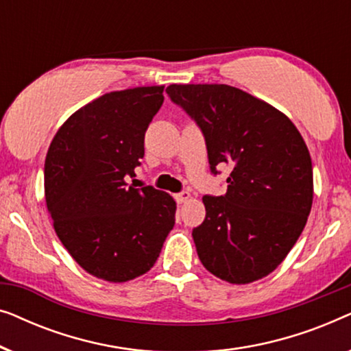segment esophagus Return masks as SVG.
Instances as JSON below:
<instances>
[{
  "label": "esophagus",
  "mask_w": 351,
  "mask_h": 351,
  "mask_svg": "<svg viewBox=\"0 0 351 351\" xmlns=\"http://www.w3.org/2000/svg\"><path fill=\"white\" fill-rule=\"evenodd\" d=\"M174 198L177 201V204H182V203H185V201H189L191 198V195L189 193V191H182V193H177Z\"/></svg>",
  "instance_id": "34e87169"
}]
</instances>
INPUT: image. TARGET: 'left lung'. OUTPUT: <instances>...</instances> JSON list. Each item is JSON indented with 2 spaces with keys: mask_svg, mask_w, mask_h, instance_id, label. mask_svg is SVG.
Returning <instances> with one entry per match:
<instances>
[{
  "mask_svg": "<svg viewBox=\"0 0 351 351\" xmlns=\"http://www.w3.org/2000/svg\"><path fill=\"white\" fill-rule=\"evenodd\" d=\"M198 124L213 174L230 166L227 193L203 196L193 241L208 271L232 285L270 275L299 239L313 203L310 152L294 123L228 84H171Z\"/></svg>",
  "mask_w": 351,
  "mask_h": 351,
  "instance_id": "8db88e82",
  "label": "left lung"
}]
</instances>
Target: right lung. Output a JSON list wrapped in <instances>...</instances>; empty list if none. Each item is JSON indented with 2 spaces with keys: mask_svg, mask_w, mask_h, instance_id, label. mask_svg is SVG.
<instances>
[{
  "mask_svg": "<svg viewBox=\"0 0 351 351\" xmlns=\"http://www.w3.org/2000/svg\"><path fill=\"white\" fill-rule=\"evenodd\" d=\"M162 90L142 86L100 95L62 124L47 150L45 196L57 237L100 280L126 282L147 273L176 223L169 193L126 182L145 153Z\"/></svg>",
  "mask_w": 351,
  "mask_h": 351,
  "instance_id": "1",
  "label": "right lung"
}]
</instances>
